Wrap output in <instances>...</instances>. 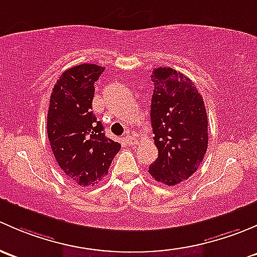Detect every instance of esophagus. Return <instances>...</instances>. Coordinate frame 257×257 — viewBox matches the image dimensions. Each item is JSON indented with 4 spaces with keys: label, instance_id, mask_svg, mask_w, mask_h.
Masks as SVG:
<instances>
[{
    "label": "esophagus",
    "instance_id": "obj_1",
    "mask_svg": "<svg viewBox=\"0 0 257 257\" xmlns=\"http://www.w3.org/2000/svg\"><path fill=\"white\" fill-rule=\"evenodd\" d=\"M125 141L127 142V145L131 146V145L136 144L137 139H136V136H135L134 134H131V132H127V134H126V137H125Z\"/></svg>",
    "mask_w": 257,
    "mask_h": 257
}]
</instances>
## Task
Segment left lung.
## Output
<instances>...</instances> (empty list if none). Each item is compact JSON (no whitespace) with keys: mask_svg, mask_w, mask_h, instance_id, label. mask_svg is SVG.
<instances>
[{"mask_svg":"<svg viewBox=\"0 0 257 257\" xmlns=\"http://www.w3.org/2000/svg\"><path fill=\"white\" fill-rule=\"evenodd\" d=\"M151 125L158 157L148 168L166 186L189 178L202 163L208 147V117L202 95L184 74L157 68L151 75Z\"/></svg>","mask_w":257,"mask_h":257,"instance_id":"obj_1","label":"left lung"}]
</instances>
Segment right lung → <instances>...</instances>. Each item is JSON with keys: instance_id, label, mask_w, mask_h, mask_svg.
I'll return each instance as SVG.
<instances>
[{"instance_id": "add662e5", "label": "right lung", "mask_w": 257, "mask_h": 257, "mask_svg": "<svg viewBox=\"0 0 257 257\" xmlns=\"http://www.w3.org/2000/svg\"><path fill=\"white\" fill-rule=\"evenodd\" d=\"M104 68L80 64L65 70L50 95L47 132L58 165L71 181L88 187L99 183L121 145L105 136L92 113L94 84Z\"/></svg>"}]
</instances>
